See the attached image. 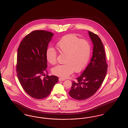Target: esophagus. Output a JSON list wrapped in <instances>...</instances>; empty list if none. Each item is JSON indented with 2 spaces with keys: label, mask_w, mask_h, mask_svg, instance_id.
I'll return each instance as SVG.
<instances>
[{
  "label": "esophagus",
  "mask_w": 128,
  "mask_h": 128,
  "mask_svg": "<svg viewBox=\"0 0 128 128\" xmlns=\"http://www.w3.org/2000/svg\"><path fill=\"white\" fill-rule=\"evenodd\" d=\"M58 80H59L60 81H62L65 80L64 78H58Z\"/></svg>",
  "instance_id": "1"
}]
</instances>
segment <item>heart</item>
<instances>
[{
  "mask_svg": "<svg viewBox=\"0 0 128 128\" xmlns=\"http://www.w3.org/2000/svg\"><path fill=\"white\" fill-rule=\"evenodd\" d=\"M56 46L60 52L65 55V63L52 68L54 75L66 78L74 70L78 72L86 66L91 53V45L88 40L70 34L58 40ZM46 58L50 64L54 65L57 63V53L54 48L50 47L46 50Z\"/></svg>",
  "mask_w": 128,
  "mask_h": 128,
  "instance_id": "obj_1",
  "label": "heart"
}]
</instances>
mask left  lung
I'll use <instances>...</instances> for the list:
<instances>
[{
	"mask_svg": "<svg viewBox=\"0 0 128 128\" xmlns=\"http://www.w3.org/2000/svg\"><path fill=\"white\" fill-rule=\"evenodd\" d=\"M94 45L90 62L76 81H72L70 96L78 100L86 99L93 96L100 87L106 78L108 65L104 45L99 36L89 31Z\"/></svg>",
	"mask_w": 128,
	"mask_h": 128,
	"instance_id": "obj_1",
	"label": "left lung"
}]
</instances>
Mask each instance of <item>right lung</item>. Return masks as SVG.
Returning a JSON list of instances; mask_svg holds the SVG:
<instances>
[{
  "label": "right lung",
  "instance_id": "add662e5",
  "mask_svg": "<svg viewBox=\"0 0 128 128\" xmlns=\"http://www.w3.org/2000/svg\"><path fill=\"white\" fill-rule=\"evenodd\" d=\"M53 36V33L48 31H32L24 37L18 48V78L24 91L36 99L47 97L58 81L55 76L41 78L48 72L46 52Z\"/></svg>",
  "mask_w": 128,
  "mask_h": 128
}]
</instances>
